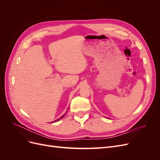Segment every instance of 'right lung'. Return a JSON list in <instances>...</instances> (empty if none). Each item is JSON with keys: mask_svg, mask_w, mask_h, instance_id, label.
<instances>
[{"mask_svg": "<svg viewBox=\"0 0 160 160\" xmlns=\"http://www.w3.org/2000/svg\"><path fill=\"white\" fill-rule=\"evenodd\" d=\"M65 115H62V116H61V118H59V119H57V120H55V122H58V121H59V120H60V119H62V118H63V117H64V116H65Z\"/></svg>", "mask_w": 160, "mask_h": 160, "instance_id": "1", "label": "right lung"}]
</instances>
